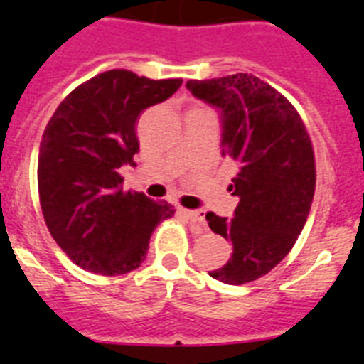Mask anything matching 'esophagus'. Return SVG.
I'll return each mask as SVG.
<instances>
[{
	"mask_svg": "<svg viewBox=\"0 0 364 364\" xmlns=\"http://www.w3.org/2000/svg\"><path fill=\"white\" fill-rule=\"evenodd\" d=\"M186 217H188L191 223H197L200 226V230H206V213L203 210H182Z\"/></svg>",
	"mask_w": 364,
	"mask_h": 364,
	"instance_id": "esophagus-1",
	"label": "esophagus"
}]
</instances>
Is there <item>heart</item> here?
I'll use <instances>...</instances> for the list:
<instances>
[{
	"label": "heart",
	"instance_id": "obj_1",
	"mask_svg": "<svg viewBox=\"0 0 364 364\" xmlns=\"http://www.w3.org/2000/svg\"><path fill=\"white\" fill-rule=\"evenodd\" d=\"M193 110H195V108H193Z\"/></svg>",
	"mask_w": 364,
	"mask_h": 364
}]
</instances>
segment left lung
Instances as JSON below:
<instances>
[{
	"label": "left lung",
	"mask_w": 364,
	"mask_h": 364,
	"mask_svg": "<svg viewBox=\"0 0 364 364\" xmlns=\"http://www.w3.org/2000/svg\"><path fill=\"white\" fill-rule=\"evenodd\" d=\"M186 86L219 108L223 154L237 164L228 188L239 197L234 219L206 213L210 228L234 248L210 276L230 285L254 282L291 252L306 225L316 184L311 138L289 99L250 73Z\"/></svg>",
	"instance_id": "1"
}]
</instances>
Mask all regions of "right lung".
<instances>
[{
    "instance_id": "1",
    "label": "right lung",
    "mask_w": 364,
    "mask_h": 364,
    "mask_svg": "<svg viewBox=\"0 0 364 364\" xmlns=\"http://www.w3.org/2000/svg\"><path fill=\"white\" fill-rule=\"evenodd\" d=\"M180 85L182 79L105 71L68 93L43 130L38 152L43 219L71 262L93 274L138 269L154 228L175 215L166 200L123 191L119 169L134 166L139 114L171 97Z\"/></svg>"
}]
</instances>
